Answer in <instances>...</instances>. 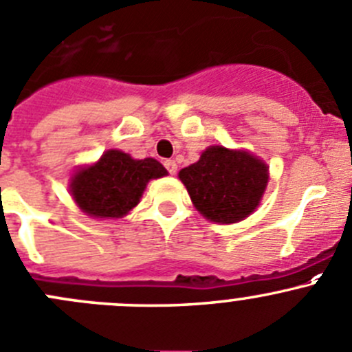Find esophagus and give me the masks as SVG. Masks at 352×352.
Here are the masks:
<instances>
[{
  "label": "esophagus",
  "mask_w": 352,
  "mask_h": 352,
  "mask_svg": "<svg viewBox=\"0 0 352 352\" xmlns=\"http://www.w3.org/2000/svg\"><path fill=\"white\" fill-rule=\"evenodd\" d=\"M165 168L168 170L170 175H173V173L177 172V163L173 162V160H166V162H165Z\"/></svg>",
  "instance_id": "obj_1"
}]
</instances>
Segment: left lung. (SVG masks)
<instances>
[{"instance_id": "left-lung-1", "label": "left lung", "mask_w": 352, "mask_h": 352, "mask_svg": "<svg viewBox=\"0 0 352 352\" xmlns=\"http://www.w3.org/2000/svg\"><path fill=\"white\" fill-rule=\"evenodd\" d=\"M194 208L214 223H237L258 208L268 184V166L244 149L210 146L179 172Z\"/></svg>"}]
</instances>
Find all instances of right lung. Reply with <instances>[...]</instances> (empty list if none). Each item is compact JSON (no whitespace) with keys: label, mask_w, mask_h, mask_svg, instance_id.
<instances>
[{"label":"right lung","mask_w":352,"mask_h":352,"mask_svg":"<svg viewBox=\"0 0 352 352\" xmlns=\"http://www.w3.org/2000/svg\"><path fill=\"white\" fill-rule=\"evenodd\" d=\"M166 173L155 158L134 160L120 149H108L96 163L75 170L70 194L89 217L122 218L138 206L149 180Z\"/></svg>","instance_id":"1"}]
</instances>
